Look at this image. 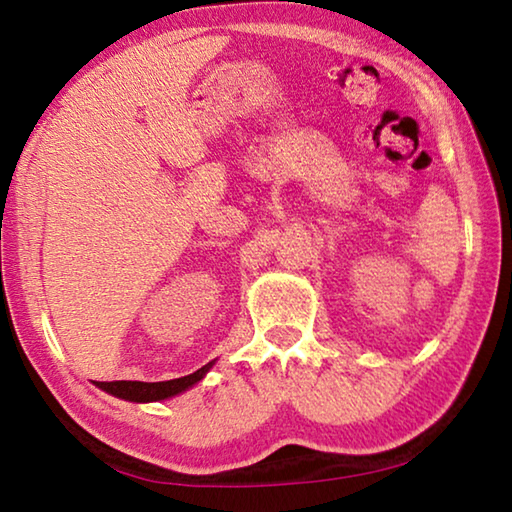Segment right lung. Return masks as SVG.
Instances as JSON below:
<instances>
[{
	"label": "right lung",
	"instance_id": "1",
	"mask_svg": "<svg viewBox=\"0 0 512 512\" xmlns=\"http://www.w3.org/2000/svg\"><path fill=\"white\" fill-rule=\"evenodd\" d=\"M212 366L214 361L205 363L203 368H198L196 372H192V375L169 379V381H94V384H97L101 391L121 397V400H128V402H160V400H169L173 395H180L183 391H187V388L198 384Z\"/></svg>",
	"mask_w": 512,
	"mask_h": 512
}]
</instances>
